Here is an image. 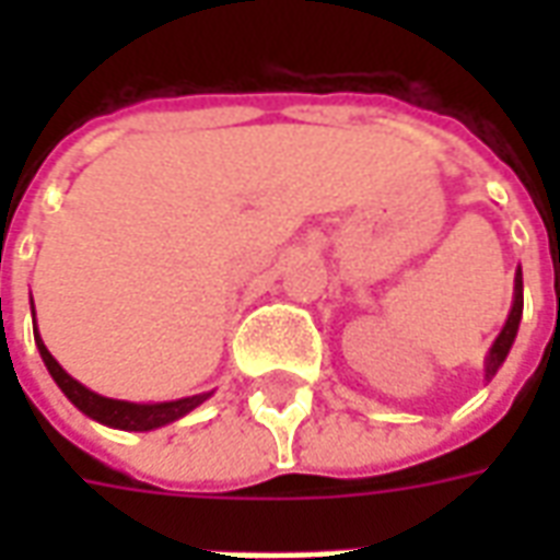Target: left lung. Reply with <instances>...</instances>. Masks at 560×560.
<instances>
[{
	"label": "left lung",
	"mask_w": 560,
	"mask_h": 560,
	"mask_svg": "<svg viewBox=\"0 0 560 560\" xmlns=\"http://www.w3.org/2000/svg\"><path fill=\"white\" fill-rule=\"evenodd\" d=\"M518 320H522V272L516 276V293H513V308H510V317H506L504 329H501V336L494 339L492 351H489V363H486V375L492 377L501 363L506 360V353L513 348V339H516V329Z\"/></svg>",
	"instance_id": "8db88e82"
}]
</instances>
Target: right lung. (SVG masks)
<instances>
[{"instance_id":"1","label":"right lung","mask_w":560,"mask_h":560,"mask_svg":"<svg viewBox=\"0 0 560 560\" xmlns=\"http://www.w3.org/2000/svg\"><path fill=\"white\" fill-rule=\"evenodd\" d=\"M35 345L42 351L44 365L50 369V375L59 384V389L66 393L68 399L78 405L80 411L92 417V420L104 422V425H114V429H128V432H149V429H159L164 422H173L185 417L188 411H195L200 401L207 396H191V399H179V401H164V405H131V401H116V399H104L98 393H92L83 384H78L74 377L68 375L62 365L56 363L54 353L44 348V341L38 339L35 332Z\"/></svg>"}]
</instances>
